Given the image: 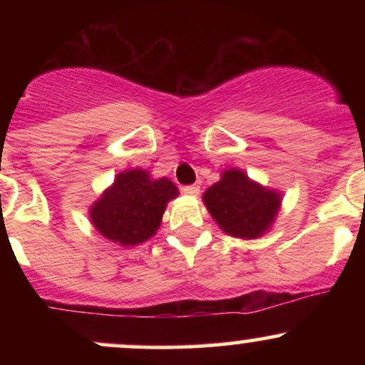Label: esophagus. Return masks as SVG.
I'll return each instance as SVG.
<instances>
[{
    "instance_id": "esophagus-1",
    "label": "esophagus",
    "mask_w": 365,
    "mask_h": 365,
    "mask_svg": "<svg viewBox=\"0 0 365 365\" xmlns=\"http://www.w3.org/2000/svg\"><path fill=\"white\" fill-rule=\"evenodd\" d=\"M182 192H183V194H185V195L197 197V195H199L200 188L197 187V185H187V187H183V188H182Z\"/></svg>"
}]
</instances>
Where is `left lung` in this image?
<instances>
[{
    "instance_id": "left-lung-1",
    "label": "left lung",
    "mask_w": 365,
    "mask_h": 365,
    "mask_svg": "<svg viewBox=\"0 0 365 365\" xmlns=\"http://www.w3.org/2000/svg\"><path fill=\"white\" fill-rule=\"evenodd\" d=\"M282 200V192L261 185L238 168L223 170L220 182L202 195L209 215L226 235L247 240L266 235L273 228Z\"/></svg>"
}]
</instances>
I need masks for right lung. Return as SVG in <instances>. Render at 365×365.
Returning <instances> with one entry per match:
<instances>
[{"label":"right lung","instance_id":"1","mask_svg":"<svg viewBox=\"0 0 365 365\" xmlns=\"http://www.w3.org/2000/svg\"><path fill=\"white\" fill-rule=\"evenodd\" d=\"M170 178H153L148 170H125L89 207L94 228L121 247H133L156 235L170 200L178 197Z\"/></svg>","mask_w":365,"mask_h":365}]
</instances>
